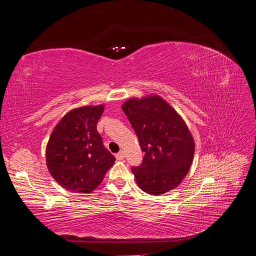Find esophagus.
<instances>
[{"mask_svg":"<svg viewBox=\"0 0 256 256\" xmlns=\"http://www.w3.org/2000/svg\"><path fill=\"white\" fill-rule=\"evenodd\" d=\"M115 157L118 160H122L124 157H125V154H124V152H120L115 154Z\"/></svg>","mask_w":256,"mask_h":256,"instance_id":"34e87169","label":"esophagus"}]
</instances>
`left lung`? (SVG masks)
<instances>
[{
  "label": "left lung",
  "mask_w": 256,
  "mask_h": 256,
  "mask_svg": "<svg viewBox=\"0 0 256 256\" xmlns=\"http://www.w3.org/2000/svg\"><path fill=\"white\" fill-rule=\"evenodd\" d=\"M144 158L132 168L136 184L152 196L173 190L187 175L194 141L184 120L157 95L129 99L122 104Z\"/></svg>",
  "instance_id": "1"
}]
</instances>
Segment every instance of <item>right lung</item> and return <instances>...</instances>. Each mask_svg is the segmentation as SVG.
<instances>
[{
    "instance_id": "1",
    "label": "right lung",
    "mask_w": 256,
    "mask_h": 256,
    "mask_svg": "<svg viewBox=\"0 0 256 256\" xmlns=\"http://www.w3.org/2000/svg\"><path fill=\"white\" fill-rule=\"evenodd\" d=\"M104 106L68 112L54 128L46 150L50 174L67 190L90 193L102 182L115 158L97 131Z\"/></svg>"
}]
</instances>
